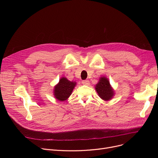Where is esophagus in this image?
Returning a JSON list of instances; mask_svg holds the SVG:
<instances>
[{
  "label": "esophagus",
  "instance_id": "34e87169",
  "mask_svg": "<svg viewBox=\"0 0 158 158\" xmlns=\"http://www.w3.org/2000/svg\"><path fill=\"white\" fill-rule=\"evenodd\" d=\"M82 85H84L88 86L89 85V81L88 80H84V81H82Z\"/></svg>",
  "mask_w": 158,
  "mask_h": 158
}]
</instances>
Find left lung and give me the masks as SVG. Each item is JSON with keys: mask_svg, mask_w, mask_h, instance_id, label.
<instances>
[{"mask_svg": "<svg viewBox=\"0 0 158 158\" xmlns=\"http://www.w3.org/2000/svg\"><path fill=\"white\" fill-rule=\"evenodd\" d=\"M97 92L102 100L110 101L114 95V90L110 85V81L106 77H101L95 85Z\"/></svg>", "mask_w": 158, "mask_h": 158, "instance_id": "8db88e82", "label": "left lung"}]
</instances>
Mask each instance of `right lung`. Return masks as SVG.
<instances>
[{
	"mask_svg": "<svg viewBox=\"0 0 158 158\" xmlns=\"http://www.w3.org/2000/svg\"><path fill=\"white\" fill-rule=\"evenodd\" d=\"M76 86V82L70 81L66 77H61L59 82L54 86V97L60 101H66L70 96Z\"/></svg>",
	"mask_w": 158,
	"mask_h": 158,
	"instance_id": "right-lung-1",
	"label": "right lung"
}]
</instances>
